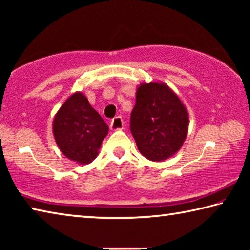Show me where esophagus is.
Returning a JSON list of instances; mask_svg holds the SVG:
<instances>
[{"instance_id":"1","label":"esophagus","mask_w":250,"mask_h":250,"mask_svg":"<svg viewBox=\"0 0 250 250\" xmlns=\"http://www.w3.org/2000/svg\"><path fill=\"white\" fill-rule=\"evenodd\" d=\"M110 129L112 131L124 129V120H122V118L121 117L113 118L111 124H110Z\"/></svg>"}]
</instances>
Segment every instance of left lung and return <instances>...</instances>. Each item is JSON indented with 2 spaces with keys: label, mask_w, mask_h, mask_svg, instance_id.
I'll return each instance as SVG.
<instances>
[{
  "label": "left lung",
  "mask_w": 250,
  "mask_h": 250,
  "mask_svg": "<svg viewBox=\"0 0 250 250\" xmlns=\"http://www.w3.org/2000/svg\"><path fill=\"white\" fill-rule=\"evenodd\" d=\"M188 125V109L167 83L139 84L130 129L145 158L153 162L170 159L183 146Z\"/></svg>",
  "instance_id": "8db88e82"
}]
</instances>
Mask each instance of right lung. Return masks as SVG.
Listing matches in <instances>:
<instances>
[{
	"mask_svg": "<svg viewBox=\"0 0 250 250\" xmlns=\"http://www.w3.org/2000/svg\"><path fill=\"white\" fill-rule=\"evenodd\" d=\"M108 131L107 124L80 91L66 99L53 120V134L59 150L78 164H89L97 158Z\"/></svg>",
	"mask_w": 250,
	"mask_h": 250,
	"instance_id": "add662e5",
	"label": "right lung"
}]
</instances>
